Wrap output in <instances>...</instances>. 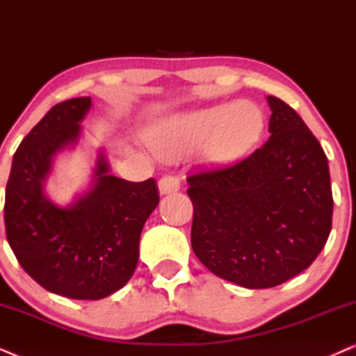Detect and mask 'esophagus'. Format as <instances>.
<instances>
[{"label": "esophagus", "instance_id": "1", "mask_svg": "<svg viewBox=\"0 0 356 356\" xmlns=\"http://www.w3.org/2000/svg\"><path fill=\"white\" fill-rule=\"evenodd\" d=\"M179 191V179L173 175H165L159 179V193L162 194H172Z\"/></svg>", "mask_w": 356, "mask_h": 356}]
</instances>
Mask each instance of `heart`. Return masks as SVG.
I'll return each instance as SVG.
<instances>
[{"mask_svg": "<svg viewBox=\"0 0 356 356\" xmlns=\"http://www.w3.org/2000/svg\"><path fill=\"white\" fill-rule=\"evenodd\" d=\"M264 111L250 100L222 102L173 113L150 129L149 140L160 157L175 160L197 147L199 160L211 168L235 163L259 143Z\"/></svg>", "mask_w": 356, "mask_h": 356, "instance_id": "obj_1", "label": "heart"}]
</instances>
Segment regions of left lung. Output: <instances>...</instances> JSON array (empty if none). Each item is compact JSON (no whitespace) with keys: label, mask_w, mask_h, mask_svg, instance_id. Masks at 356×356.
Instances as JSON below:
<instances>
[{"label":"left lung","mask_w":356,"mask_h":356,"mask_svg":"<svg viewBox=\"0 0 356 356\" xmlns=\"http://www.w3.org/2000/svg\"><path fill=\"white\" fill-rule=\"evenodd\" d=\"M267 143L188 178L191 245L212 274L245 289L280 285L313 264L332 227L327 157L296 111L267 97Z\"/></svg>","instance_id":"8db88e82"}]
</instances>
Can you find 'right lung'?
Masks as SVG:
<instances>
[{"label": "right lung", "instance_id": "add662e5", "mask_svg": "<svg viewBox=\"0 0 356 356\" xmlns=\"http://www.w3.org/2000/svg\"><path fill=\"white\" fill-rule=\"evenodd\" d=\"M90 97L53 106L13 157L4 225L22 269L51 293L102 300L128 284L139 259V238L159 204L152 178L140 183L110 175L104 150L97 152L89 188L67 206L45 191L58 154L79 144Z\"/></svg>", "mask_w": 356, "mask_h": 356}]
</instances>
